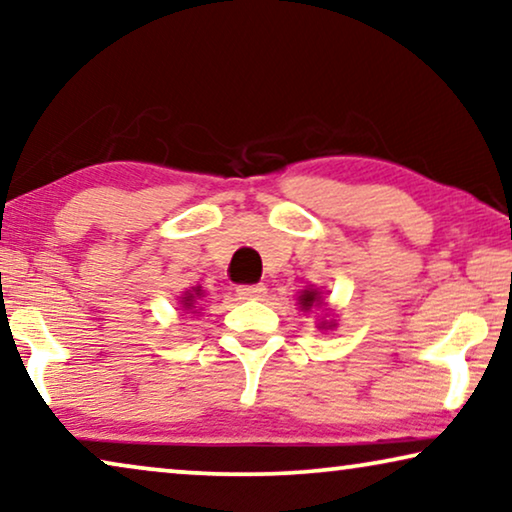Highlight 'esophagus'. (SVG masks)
Returning <instances> with one entry per match:
<instances>
[{"instance_id": "esophagus-1", "label": "esophagus", "mask_w": 512, "mask_h": 512, "mask_svg": "<svg viewBox=\"0 0 512 512\" xmlns=\"http://www.w3.org/2000/svg\"><path fill=\"white\" fill-rule=\"evenodd\" d=\"M265 286L263 284H242L237 286V296H240L242 300H258L265 296Z\"/></svg>"}]
</instances>
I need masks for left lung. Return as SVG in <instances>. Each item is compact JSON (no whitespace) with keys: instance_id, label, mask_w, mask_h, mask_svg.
I'll use <instances>...</instances> for the list:
<instances>
[{"instance_id":"left-lung-1","label":"left lung","mask_w":512,"mask_h":512,"mask_svg":"<svg viewBox=\"0 0 512 512\" xmlns=\"http://www.w3.org/2000/svg\"><path fill=\"white\" fill-rule=\"evenodd\" d=\"M298 305L303 307L305 312H307V310H312V307H319V305H321V296H319V291H314V289H305V291H303V296L298 298ZM321 328H326L324 321H321Z\"/></svg>"}]
</instances>
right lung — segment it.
I'll return each mask as SVG.
<instances>
[{
    "label": "right lung",
    "instance_id": "obj_1",
    "mask_svg": "<svg viewBox=\"0 0 512 512\" xmlns=\"http://www.w3.org/2000/svg\"><path fill=\"white\" fill-rule=\"evenodd\" d=\"M200 298H202V289H200V286H195L193 291H186L184 296H181V307H186V310H193V307L198 305ZM195 312H198V310H195Z\"/></svg>",
    "mask_w": 512,
    "mask_h": 512
}]
</instances>
